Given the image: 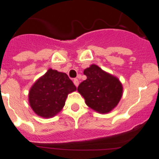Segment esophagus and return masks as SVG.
I'll return each instance as SVG.
<instances>
[{"label":"esophagus","instance_id":"1","mask_svg":"<svg viewBox=\"0 0 159 159\" xmlns=\"http://www.w3.org/2000/svg\"><path fill=\"white\" fill-rule=\"evenodd\" d=\"M74 85H75L76 87H78V85H79V81H78V80L77 79V78H75V79L74 80Z\"/></svg>","mask_w":159,"mask_h":159}]
</instances>
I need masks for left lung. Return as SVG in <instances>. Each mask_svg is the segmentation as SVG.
Returning <instances> with one entry per match:
<instances>
[{
    "mask_svg": "<svg viewBox=\"0 0 159 159\" xmlns=\"http://www.w3.org/2000/svg\"><path fill=\"white\" fill-rule=\"evenodd\" d=\"M87 78L78 87L85 104L101 114L110 112L119 102L122 96V85L118 78L91 65L84 70Z\"/></svg>",
    "mask_w": 159,
    "mask_h": 159,
    "instance_id": "left-lung-1",
    "label": "left lung"
}]
</instances>
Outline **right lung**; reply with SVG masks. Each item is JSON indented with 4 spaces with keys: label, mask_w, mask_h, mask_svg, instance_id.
Listing matches in <instances>:
<instances>
[{
    "label": "right lung",
    "mask_w": 159,
    "mask_h": 159,
    "mask_svg": "<svg viewBox=\"0 0 159 159\" xmlns=\"http://www.w3.org/2000/svg\"><path fill=\"white\" fill-rule=\"evenodd\" d=\"M77 89L65 73L49 69L29 92V102L36 114L49 118L58 114L69 93Z\"/></svg>",
    "instance_id": "add662e5"
}]
</instances>
